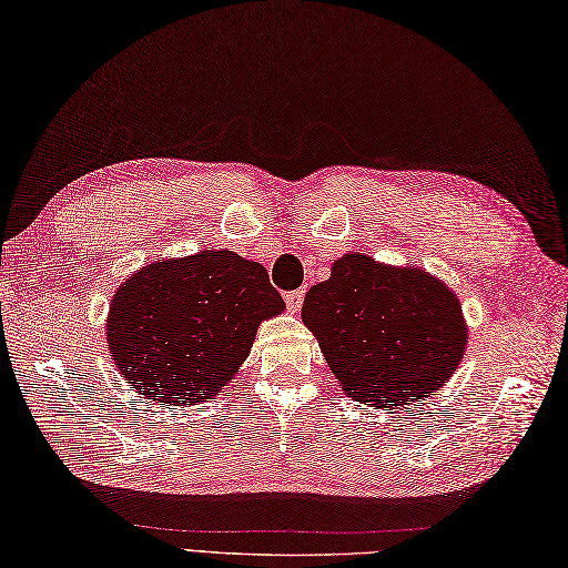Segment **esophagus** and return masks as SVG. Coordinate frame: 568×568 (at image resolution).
I'll return each mask as SVG.
<instances>
[{
  "label": "esophagus",
  "mask_w": 568,
  "mask_h": 568,
  "mask_svg": "<svg viewBox=\"0 0 568 568\" xmlns=\"http://www.w3.org/2000/svg\"><path fill=\"white\" fill-rule=\"evenodd\" d=\"M286 306L292 314H296V311L301 308V304H304V288H296V292H286Z\"/></svg>",
  "instance_id": "34e87169"
}]
</instances>
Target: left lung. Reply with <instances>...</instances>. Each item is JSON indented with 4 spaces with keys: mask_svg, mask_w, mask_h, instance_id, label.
I'll list each match as a JSON object with an SVG mask.
<instances>
[{
    "mask_svg": "<svg viewBox=\"0 0 568 568\" xmlns=\"http://www.w3.org/2000/svg\"><path fill=\"white\" fill-rule=\"evenodd\" d=\"M345 395L373 407L429 397L458 367L466 321L448 286L422 270L343 254L301 308Z\"/></svg>",
    "mask_w": 568,
    "mask_h": 568,
    "instance_id": "obj_1",
    "label": "left lung"
}]
</instances>
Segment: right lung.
Returning a JSON list of instances; mask_svg holds the SVG:
<instances>
[{
	"instance_id": "1",
	"label": "right lung",
	"mask_w": 568,
	"mask_h": 568,
	"mask_svg": "<svg viewBox=\"0 0 568 568\" xmlns=\"http://www.w3.org/2000/svg\"><path fill=\"white\" fill-rule=\"evenodd\" d=\"M282 311L262 264L205 250L124 282L110 306L108 343L139 395L179 407L215 397L245 363L260 323Z\"/></svg>"
}]
</instances>
